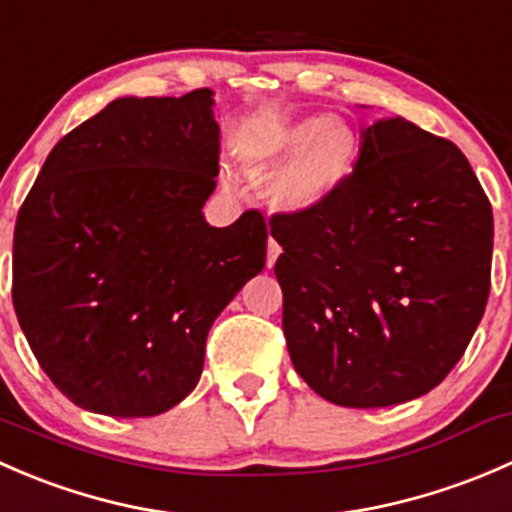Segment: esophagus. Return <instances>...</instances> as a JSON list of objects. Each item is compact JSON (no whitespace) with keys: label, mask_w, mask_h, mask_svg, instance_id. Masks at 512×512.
<instances>
[{"label":"esophagus","mask_w":512,"mask_h":512,"mask_svg":"<svg viewBox=\"0 0 512 512\" xmlns=\"http://www.w3.org/2000/svg\"><path fill=\"white\" fill-rule=\"evenodd\" d=\"M280 252H282V247L277 245L275 240H272L270 237V245H267V267H275V262H277V257H280Z\"/></svg>","instance_id":"34e87169"}]
</instances>
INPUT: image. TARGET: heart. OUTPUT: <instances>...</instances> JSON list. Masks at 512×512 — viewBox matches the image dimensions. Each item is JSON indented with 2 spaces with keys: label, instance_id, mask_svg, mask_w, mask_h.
<instances>
[{
  "label": "heart",
  "instance_id": "heart-1",
  "mask_svg": "<svg viewBox=\"0 0 512 512\" xmlns=\"http://www.w3.org/2000/svg\"><path fill=\"white\" fill-rule=\"evenodd\" d=\"M359 136L329 113L289 118L237 141L242 168L262 178V200L277 213H312L327 203L359 163Z\"/></svg>",
  "mask_w": 512,
  "mask_h": 512
}]
</instances>
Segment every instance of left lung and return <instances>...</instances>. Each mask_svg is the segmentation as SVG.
Masks as SVG:
<instances>
[{"instance_id": "obj_1", "label": "left lung", "mask_w": 512, "mask_h": 512, "mask_svg": "<svg viewBox=\"0 0 512 512\" xmlns=\"http://www.w3.org/2000/svg\"><path fill=\"white\" fill-rule=\"evenodd\" d=\"M352 178L312 213L275 215L282 329L322 399L384 409L428 394L490 292L493 210L466 156L401 116L361 128Z\"/></svg>"}]
</instances>
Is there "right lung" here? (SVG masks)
<instances>
[{"label": "right lung", "instance_id": "add662e5", "mask_svg": "<svg viewBox=\"0 0 512 512\" xmlns=\"http://www.w3.org/2000/svg\"><path fill=\"white\" fill-rule=\"evenodd\" d=\"M210 89L121 96L61 138L14 227V309L76 406L158 416L200 381L218 314L267 257V225L205 220L220 126Z\"/></svg>", "mask_w": 512, "mask_h": 512}]
</instances>
